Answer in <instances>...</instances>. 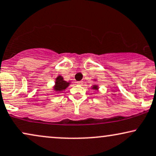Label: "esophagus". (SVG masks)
<instances>
[{
	"label": "esophagus",
	"instance_id": "obj_1",
	"mask_svg": "<svg viewBox=\"0 0 156 156\" xmlns=\"http://www.w3.org/2000/svg\"><path fill=\"white\" fill-rule=\"evenodd\" d=\"M76 84H80V85H82L83 82H82V81H78V82H76Z\"/></svg>",
	"mask_w": 156,
	"mask_h": 156
}]
</instances>
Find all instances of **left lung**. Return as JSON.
<instances>
[{"instance_id":"left-lung-1","label":"left lung","mask_w":156,"mask_h":156,"mask_svg":"<svg viewBox=\"0 0 156 156\" xmlns=\"http://www.w3.org/2000/svg\"><path fill=\"white\" fill-rule=\"evenodd\" d=\"M92 89H94V90H98V87L97 85H93Z\"/></svg>"}]
</instances>
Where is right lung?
<instances>
[{"mask_svg":"<svg viewBox=\"0 0 156 156\" xmlns=\"http://www.w3.org/2000/svg\"><path fill=\"white\" fill-rule=\"evenodd\" d=\"M70 83L66 82L64 80V78L62 76H58L56 79L55 82V86H54V90L56 92H60L62 91L65 90L66 87H68V86L69 85Z\"/></svg>","mask_w":156,"mask_h":156,"instance_id":"1","label":"right lung"}]
</instances>
